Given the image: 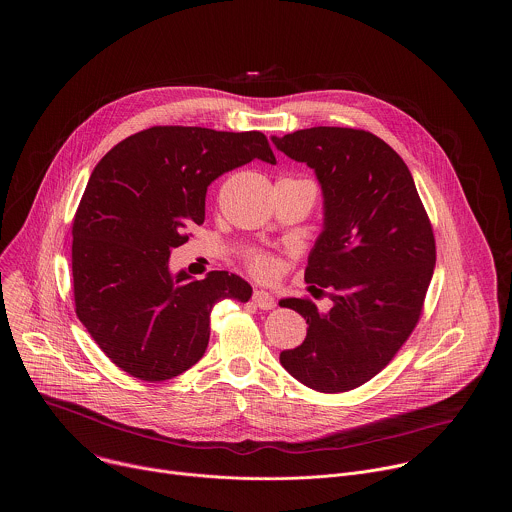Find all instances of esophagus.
Masks as SVG:
<instances>
[{"instance_id": "obj_1", "label": "esophagus", "mask_w": 512, "mask_h": 512, "mask_svg": "<svg viewBox=\"0 0 512 512\" xmlns=\"http://www.w3.org/2000/svg\"><path fill=\"white\" fill-rule=\"evenodd\" d=\"M252 301L260 307V309H272L276 305L274 295L272 293L264 292V290H256L252 295Z\"/></svg>"}]
</instances>
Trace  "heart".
Here are the masks:
<instances>
[{
    "instance_id": "1",
    "label": "heart",
    "mask_w": 512,
    "mask_h": 512,
    "mask_svg": "<svg viewBox=\"0 0 512 512\" xmlns=\"http://www.w3.org/2000/svg\"><path fill=\"white\" fill-rule=\"evenodd\" d=\"M250 266H252V272L258 274V276H268L274 272L276 268V262L272 256H266V254H256L252 256L250 260Z\"/></svg>"
}]
</instances>
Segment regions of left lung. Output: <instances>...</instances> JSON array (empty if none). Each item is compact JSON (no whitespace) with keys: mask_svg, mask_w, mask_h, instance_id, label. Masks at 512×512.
<instances>
[{"mask_svg":"<svg viewBox=\"0 0 512 512\" xmlns=\"http://www.w3.org/2000/svg\"><path fill=\"white\" fill-rule=\"evenodd\" d=\"M272 142L321 185L323 230L305 282L333 301L329 311L309 299L280 301L309 325L280 363L317 392H347L376 376L414 331L436 268L432 224L408 165L370 132L317 126Z\"/></svg>","mask_w":512,"mask_h":512,"instance_id":"1","label":"left lung"}]
</instances>
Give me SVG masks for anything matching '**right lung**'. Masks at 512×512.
Masks as SVG:
<instances>
[{
  "mask_svg": "<svg viewBox=\"0 0 512 512\" xmlns=\"http://www.w3.org/2000/svg\"><path fill=\"white\" fill-rule=\"evenodd\" d=\"M252 159L276 163L260 132L153 126L112 147L94 167L73 222L76 315L106 357L140 380H167L207 351L211 311L248 301L228 272L171 274V250L203 224L207 187Z\"/></svg>",
  "mask_w": 512,
  "mask_h": 512,
  "instance_id": "add662e5",
  "label": "right lung"
}]
</instances>
